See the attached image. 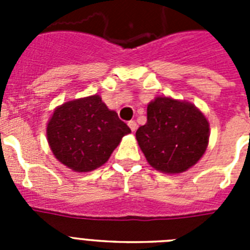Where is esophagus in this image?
Segmentation results:
<instances>
[{
  "label": "esophagus",
  "mask_w": 250,
  "mask_h": 250,
  "mask_svg": "<svg viewBox=\"0 0 250 250\" xmlns=\"http://www.w3.org/2000/svg\"><path fill=\"white\" fill-rule=\"evenodd\" d=\"M127 125H129V127L131 129V131H135V130L138 129V125H136L135 120H130L129 123H127Z\"/></svg>",
  "instance_id": "esophagus-1"
}]
</instances>
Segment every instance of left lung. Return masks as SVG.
Wrapping results in <instances>:
<instances>
[{
	"label": "left lung",
	"mask_w": 250,
	"mask_h": 250,
	"mask_svg": "<svg viewBox=\"0 0 250 250\" xmlns=\"http://www.w3.org/2000/svg\"><path fill=\"white\" fill-rule=\"evenodd\" d=\"M147 163L163 173H183L207 149L209 123L189 103L156 98L147 105V120L136 130Z\"/></svg>",
	"instance_id": "left-lung-1"
}]
</instances>
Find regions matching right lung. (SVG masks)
Listing matches in <instances>:
<instances>
[{"label": "right lung", "instance_id": "right-lung-1", "mask_svg": "<svg viewBox=\"0 0 250 250\" xmlns=\"http://www.w3.org/2000/svg\"><path fill=\"white\" fill-rule=\"evenodd\" d=\"M130 131L118 114L94 95L57 107L48 121L47 140L57 160L85 173L105 164Z\"/></svg>", "mask_w": 250, "mask_h": 250}]
</instances>
